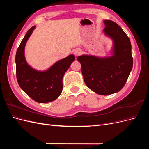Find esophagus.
<instances>
[{"label": "esophagus", "instance_id": "34e87169", "mask_svg": "<svg viewBox=\"0 0 149 149\" xmlns=\"http://www.w3.org/2000/svg\"><path fill=\"white\" fill-rule=\"evenodd\" d=\"M82 53V51L80 49H76L74 51V52H73V53H74V55L76 56H78V55H79L81 53Z\"/></svg>", "mask_w": 149, "mask_h": 149}]
</instances>
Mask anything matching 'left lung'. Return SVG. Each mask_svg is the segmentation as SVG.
<instances>
[{"mask_svg":"<svg viewBox=\"0 0 149 149\" xmlns=\"http://www.w3.org/2000/svg\"><path fill=\"white\" fill-rule=\"evenodd\" d=\"M103 33L112 40L110 56L82 55L77 58L81 65L86 85L100 95L119 92L132 69L131 43L120 26L111 20H104Z\"/></svg>","mask_w":149,"mask_h":149,"instance_id":"8db88e82","label":"left lung"}]
</instances>
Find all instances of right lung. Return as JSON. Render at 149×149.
I'll return each mask as SVG.
<instances>
[{
    "instance_id": "right-lung-1",
    "label": "right lung",
    "mask_w": 149,
    "mask_h": 149,
    "mask_svg": "<svg viewBox=\"0 0 149 149\" xmlns=\"http://www.w3.org/2000/svg\"><path fill=\"white\" fill-rule=\"evenodd\" d=\"M35 28L36 26H33L26 32L17 50V79L21 89L32 100L39 103H47L60 96L63 89V78L75 57L74 55L68 56L46 70L34 69L25 59V47Z\"/></svg>"
}]
</instances>
